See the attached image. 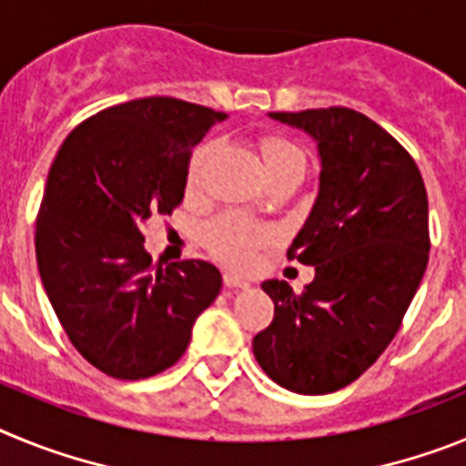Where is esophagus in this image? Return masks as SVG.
I'll return each mask as SVG.
<instances>
[{
    "instance_id": "esophagus-1",
    "label": "esophagus",
    "mask_w": 466,
    "mask_h": 466,
    "mask_svg": "<svg viewBox=\"0 0 466 466\" xmlns=\"http://www.w3.org/2000/svg\"><path fill=\"white\" fill-rule=\"evenodd\" d=\"M224 284L228 287V289H247V287H249V282H247V279L238 278V275H233V273L224 275Z\"/></svg>"
}]
</instances>
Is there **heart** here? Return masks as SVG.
Here are the masks:
<instances>
[{
    "instance_id": "b5f03b06",
    "label": "heart",
    "mask_w": 466,
    "mask_h": 466,
    "mask_svg": "<svg viewBox=\"0 0 466 466\" xmlns=\"http://www.w3.org/2000/svg\"><path fill=\"white\" fill-rule=\"evenodd\" d=\"M214 144H200L193 151L191 160H188V172H187V184L188 188L200 187V177H203V167L208 163L209 154H212ZM263 151V163H266V172L273 175L275 170L287 166H296V163H306L303 151L296 147L294 142L284 137H263L261 142ZM268 238V233L257 226L254 221L245 219L240 214H224L219 219H214L205 228V245L209 247V252L217 258L226 261L228 266H247L252 261L257 247Z\"/></svg>"
}]
</instances>
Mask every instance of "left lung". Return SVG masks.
<instances>
[{"label": "left lung", "mask_w": 466, "mask_h": 466, "mask_svg": "<svg viewBox=\"0 0 466 466\" xmlns=\"http://www.w3.org/2000/svg\"><path fill=\"white\" fill-rule=\"evenodd\" d=\"M310 135L319 151V191L287 257L315 266L294 294L266 279L275 317L254 336L266 376L299 394H329L392 343L430 261L422 175L409 151L348 106L273 111Z\"/></svg>", "instance_id": "8db88e82"}]
</instances>
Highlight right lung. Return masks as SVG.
Listing matches in <instances>:
<instances>
[{
	"label": "right lung",
	"instance_id": "right-lung-1",
	"mask_svg": "<svg viewBox=\"0 0 466 466\" xmlns=\"http://www.w3.org/2000/svg\"><path fill=\"white\" fill-rule=\"evenodd\" d=\"M224 118L175 97L123 102L74 127L53 160L36 217L39 275L67 339L106 376L170 369L219 296L212 263L154 268L144 228L182 203L191 149Z\"/></svg>",
	"mask_w": 466,
	"mask_h": 466
}]
</instances>
